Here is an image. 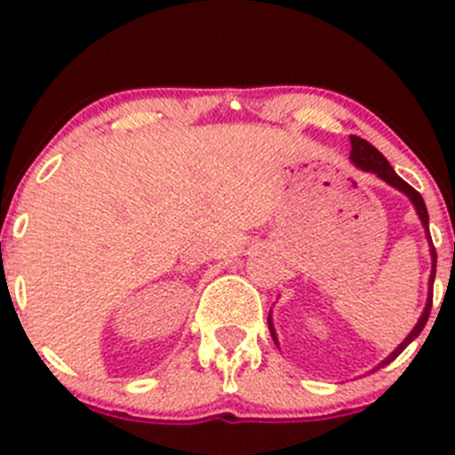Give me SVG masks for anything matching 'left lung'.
Returning <instances> with one entry per match:
<instances>
[{"mask_svg":"<svg viewBox=\"0 0 455 455\" xmlns=\"http://www.w3.org/2000/svg\"><path fill=\"white\" fill-rule=\"evenodd\" d=\"M350 142H352V151H350V160H352V164H356V167H359V169H363V172H371V173H376V176H379L380 180H385V182H387L389 187H394V189H398V191H401V194H405L407 198L411 200V204H414L416 213H419L420 222H423V227H425L427 240H429V253H431L429 292H427V304H425V310H423V315H420L419 323L414 325V330H411V332L407 334V337H405V341H403L401 346H398L396 350H394L392 355L387 356V359H385V361H380V363L376 365L374 370H379V368H385V365H387V363H392V361L396 359V356L401 355V352L405 350V347L410 346V343L414 341V339L419 337L420 332H423V328H425L427 319H429V313H431V299H434V279H435V249H434V244H431V235H429V213H427V206H425V200H423V196H420L419 191L414 189V187H410V185H407V182L403 180V178L398 176L396 172H394V169H392V164L387 163V158H385V156L380 154V151L376 149L374 145H370L368 140L359 139V136H350ZM268 330H270V337H273L275 346L279 347V341H277V332H275V325H273V319H270V315H268ZM374 370H371V371H374Z\"/></svg>","mask_w":455,"mask_h":455,"instance_id":"obj_1","label":"left lung"}]
</instances>
